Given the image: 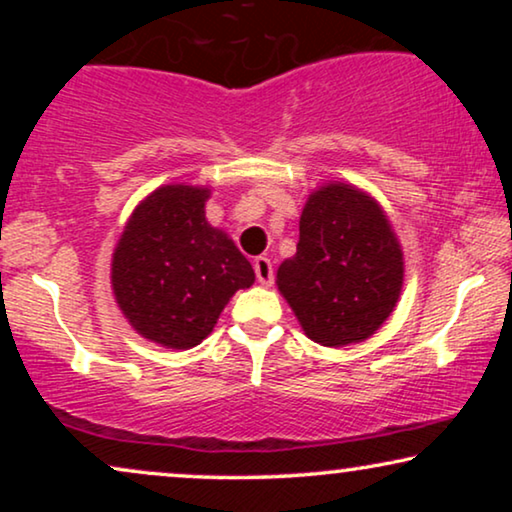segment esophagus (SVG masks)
Returning <instances> with one entry per match:
<instances>
[{
  "mask_svg": "<svg viewBox=\"0 0 512 512\" xmlns=\"http://www.w3.org/2000/svg\"><path fill=\"white\" fill-rule=\"evenodd\" d=\"M254 270H256V277L258 282H261L263 286H270L272 282H275V270H272V263L270 258L265 256H258L254 261Z\"/></svg>",
  "mask_w": 512,
  "mask_h": 512,
  "instance_id": "obj_1",
  "label": "esophagus"
}]
</instances>
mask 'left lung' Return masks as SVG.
I'll list each match as a JSON object with an SVG mask.
<instances>
[{"mask_svg":"<svg viewBox=\"0 0 512 512\" xmlns=\"http://www.w3.org/2000/svg\"><path fill=\"white\" fill-rule=\"evenodd\" d=\"M403 249L380 202L347 181L310 193L296 254L277 289L305 335L324 347L368 340L401 298Z\"/></svg>","mask_w":512,"mask_h":512,"instance_id":"8db88e82","label":"left lung"}]
</instances>
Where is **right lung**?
Wrapping results in <instances>:
<instances>
[{
    "instance_id": "obj_1",
    "label": "right lung",
    "mask_w": 512,
    "mask_h": 512,
    "mask_svg": "<svg viewBox=\"0 0 512 512\" xmlns=\"http://www.w3.org/2000/svg\"><path fill=\"white\" fill-rule=\"evenodd\" d=\"M209 186L165 184L132 209L111 256V289L128 324L165 349H191L214 331L254 268L205 216Z\"/></svg>"
}]
</instances>
